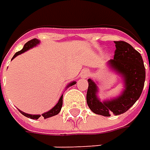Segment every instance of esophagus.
Masks as SVG:
<instances>
[{"label":"esophagus","instance_id":"obj_1","mask_svg":"<svg viewBox=\"0 0 150 150\" xmlns=\"http://www.w3.org/2000/svg\"><path fill=\"white\" fill-rule=\"evenodd\" d=\"M89 75H90V71L87 69H85L81 71V77L82 78H88Z\"/></svg>","mask_w":150,"mask_h":150}]
</instances>
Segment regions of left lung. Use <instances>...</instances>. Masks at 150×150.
I'll return each mask as SVG.
<instances>
[{
  "mask_svg": "<svg viewBox=\"0 0 150 150\" xmlns=\"http://www.w3.org/2000/svg\"><path fill=\"white\" fill-rule=\"evenodd\" d=\"M114 42L116 44L114 58L109 61V64L125 79V88L122 95L116 99L102 103L97 98L96 84L90 79H87V105L93 113L104 117L123 114L132 107L142 95L146 77L141 54L125 41Z\"/></svg>",
  "mask_w": 150,
  "mask_h": 150,
  "instance_id": "1",
  "label": "left lung"
}]
</instances>
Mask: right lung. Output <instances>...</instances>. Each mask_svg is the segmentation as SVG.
Segmentation results:
<instances>
[{"label": "right lung", "instance_id": "obj_1", "mask_svg": "<svg viewBox=\"0 0 150 150\" xmlns=\"http://www.w3.org/2000/svg\"><path fill=\"white\" fill-rule=\"evenodd\" d=\"M39 43H40V41H39L37 39H33V40H29L28 42H26V43L25 44V46H24V47H23V49H22V50L16 52V53L14 54L13 58H14V57H16V55L20 54H22V53L25 52L26 50L30 49L31 47H33L36 46V45H37V44H39ZM13 58H12V59H13ZM75 83H76L75 81H74V82H71L69 86H73V85H75ZM62 106H63V96L60 97V99H59L58 103H57V105H55L53 109H51L49 111H47V112H46V113L42 114V116L44 117V118H47V117H53V116L57 115V114L60 112V110H61V109H62ZM19 111H20L24 116H25V117H29V118H32V119H38V118L40 117V115H30V114H26V113H25V112H23V111H21V110H19Z\"/></svg>", "mask_w": 150, "mask_h": 150}]
</instances>
